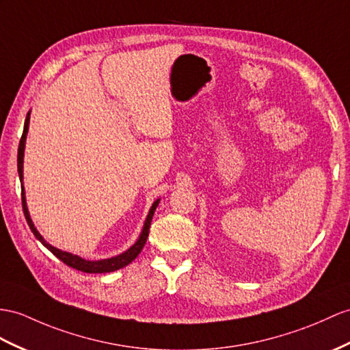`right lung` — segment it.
<instances>
[{
  "mask_svg": "<svg viewBox=\"0 0 350 350\" xmlns=\"http://www.w3.org/2000/svg\"><path fill=\"white\" fill-rule=\"evenodd\" d=\"M28 126H29V113L27 114V118H25L23 133H22V138H21V142H19V150H18V172H19L21 183H22V178H23V150H25V139H27V133H28ZM157 204H159V200H156L154 203H152V206H151L148 215H147V219H146V224H144V228H142V233L139 236V239H138V242H136L132 246V248H129L126 252L117 255V257H113V258L100 260V261H88V260H83V258L77 257V255H72L70 252L56 250L55 246L49 245L44 239H42L41 234L37 232V228L33 227L32 221H31L29 212H28V208H27V200H25V190H23V185H22V208H23V214H25V218H27V223H28V226L31 228V232L33 233V236H36L37 239L42 245H44L50 252H52L53 255H56L59 260L64 261L66 266H70V267L77 269V270H80V271H86V273H108V271H114V270H118V269L127 266V264L132 262L136 257H138L139 252L144 248V245H146V242H147V237H148V233H150L151 219H152V215H154V211L157 208Z\"/></svg>",
  "mask_w": 350,
  "mask_h": 350,
  "instance_id": "obj_1",
  "label": "right lung"
}]
</instances>
